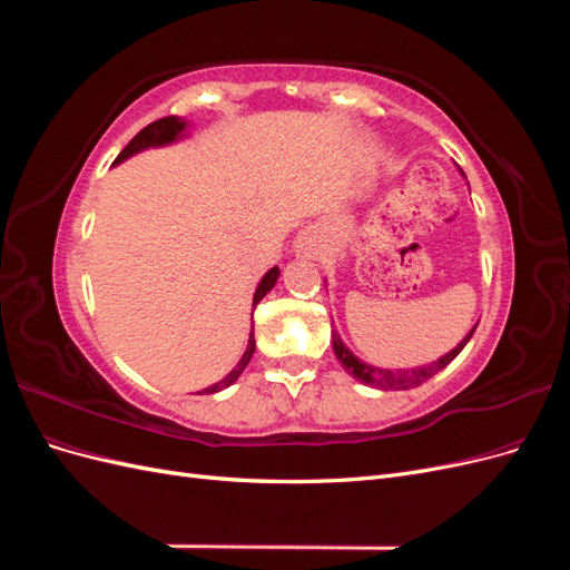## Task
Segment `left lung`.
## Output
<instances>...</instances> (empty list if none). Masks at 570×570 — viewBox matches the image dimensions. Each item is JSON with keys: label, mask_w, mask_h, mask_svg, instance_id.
Wrapping results in <instances>:
<instances>
[{"label": "left lung", "mask_w": 570, "mask_h": 570, "mask_svg": "<svg viewBox=\"0 0 570 570\" xmlns=\"http://www.w3.org/2000/svg\"><path fill=\"white\" fill-rule=\"evenodd\" d=\"M475 327H478V325H475ZM475 327L456 344V347H454L450 354H444L442 358L433 361V364H430V366L413 368V371H387V368H377V366L364 364V361L356 358L347 347H344V342L340 340L337 331H333V352H335L337 361L342 364V368L347 371L350 375H354L358 383L373 385V387H383V390H387V387L406 390V387H413V385H421L423 381H428V377H433V375H435L438 371H442L444 366H450L452 361L459 356V352L465 347V342H469V340L473 337Z\"/></svg>", "instance_id": "obj_1"}]
</instances>
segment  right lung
<instances>
[{
  "label": "right lung",
  "instance_id": "right-lung-1",
  "mask_svg": "<svg viewBox=\"0 0 570 570\" xmlns=\"http://www.w3.org/2000/svg\"><path fill=\"white\" fill-rule=\"evenodd\" d=\"M185 120L183 118H176V116H166V118H159V120H154V124H149L147 128H142L140 132H137L132 140L124 147V151L118 154L116 157V164H120L124 159H128V157H132V154H137V151H142V149H149V147H161V145H168V142H174V140H178V137L183 135V130H185ZM278 275H281V268L278 266H273L264 278H262V283H258V287H256V292H254V306L262 302L264 297H266V292H271L273 289V285H275V281H278ZM254 314V312H252ZM252 354H254V327H252V335H249V344H247V352L243 354V358H239V364L223 377L220 383H216V385H212V387H206V390H202V394L206 392V394H212V392H218V390H223V387H228V385H233L239 375H243V371L247 368V364H249V358H252Z\"/></svg>",
  "mask_w": 570,
  "mask_h": 570
}]
</instances>
